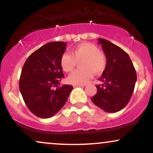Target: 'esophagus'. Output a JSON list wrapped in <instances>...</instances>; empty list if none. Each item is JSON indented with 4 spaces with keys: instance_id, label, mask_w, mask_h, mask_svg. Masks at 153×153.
Returning <instances> with one entry per match:
<instances>
[{
    "instance_id": "1",
    "label": "esophagus",
    "mask_w": 153,
    "mask_h": 153,
    "mask_svg": "<svg viewBox=\"0 0 153 153\" xmlns=\"http://www.w3.org/2000/svg\"><path fill=\"white\" fill-rule=\"evenodd\" d=\"M85 86V85H73V87L76 88V87H82Z\"/></svg>"
}]
</instances>
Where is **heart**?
<instances>
[{
	"instance_id": "obj_1",
	"label": "heart",
	"mask_w": 153,
	"mask_h": 153,
	"mask_svg": "<svg viewBox=\"0 0 153 153\" xmlns=\"http://www.w3.org/2000/svg\"><path fill=\"white\" fill-rule=\"evenodd\" d=\"M81 61V69L75 71L68 76L69 82L73 85H84L94 76L102 73L106 66V57L96 45L91 43H81L73 49L71 54L64 53L61 56L60 65L64 71H73L77 62Z\"/></svg>"
}]
</instances>
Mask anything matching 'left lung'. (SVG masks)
<instances>
[{
  "label": "left lung",
  "mask_w": 153,
  "mask_h": 153,
  "mask_svg": "<svg viewBox=\"0 0 153 153\" xmlns=\"http://www.w3.org/2000/svg\"><path fill=\"white\" fill-rule=\"evenodd\" d=\"M106 57V66L99 78L102 86L91 101L101 109L114 113L124 108L130 100L137 80V73L127 52L104 39H99Z\"/></svg>",
  "instance_id": "1"
}]
</instances>
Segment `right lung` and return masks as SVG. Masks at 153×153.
Wrapping results in <instances>:
<instances>
[{"instance_id": "add662e5", "label": "right lung", "mask_w": 153, "mask_h": 153, "mask_svg": "<svg viewBox=\"0 0 153 153\" xmlns=\"http://www.w3.org/2000/svg\"><path fill=\"white\" fill-rule=\"evenodd\" d=\"M64 42L43 45L28 57L23 66L19 90L28 108L39 118H50L65 104L73 87H58L64 77L61 56L66 50Z\"/></svg>"}]
</instances>
